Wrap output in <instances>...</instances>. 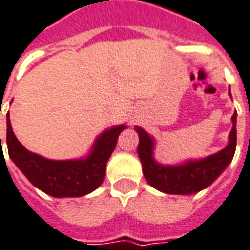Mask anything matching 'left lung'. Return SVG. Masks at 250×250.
Wrapping results in <instances>:
<instances>
[{
	"label": "left lung",
	"mask_w": 250,
	"mask_h": 250,
	"mask_svg": "<svg viewBox=\"0 0 250 250\" xmlns=\"http://www.w3.org/2000/svg\"><path fill=\"white\" fill-rule=\"evenodd\" d=\"M231 95V93H229ZM236 111L232 115V129L229 145L219 152L201 160H189L179 165H163L153 159V138L142 127L135 126L139 135L138 156L143 175L153 188L170 195H191L207 188L218 178L231 163L236 149Z\"/></svg>",
	"instance_id": "left-lung-1"
}]
</instances>
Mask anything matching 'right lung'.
I'll list each match as a JSON object with an SVG mask.
<instances>
[{"label": "right lung", "mask_w": 250, "mask_h": 250, "mask_svg": "<svg viewBox=\"0 0 250 250\" xmlns=\"http://www.w3.org/2000/svg\"><path fill=\"white\" fill-rule=\"evenodd\" d=\"M6 121V143L10 159L32 185L53 197H80L97 189L105 177L107 161L115 149L117 138L126 127L119 125L103 131L95 139L89 156L79 160H49L29 152L18 141L9 112Z\"/></svg>", "instance_id": "right-lung-1"}]
</instances>
